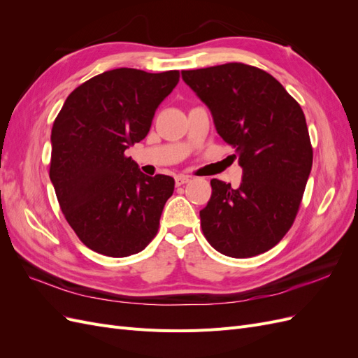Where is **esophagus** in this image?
<instances>
[{"label":"esophagus","mask_w":358,"mask_h":358,"mask_svg":"<svg viewBox=\"0 0 358 358\" xmlns=\"http://www.w3.org/2000/svg\"><path fill=\"white\" fill-rule=\"evenodd\" d=\"M191 179H189V176H185V175H179V176H176L175 178V182H176V185L178 187H180V185H185V183H188Z\"/></svg>","instance_id":"obj_1"}]
</instances>
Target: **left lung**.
<instances>
[{
    "label": "left lung",
    "mask_w": 358,
    "mask_h": 358,
    "mask_svg": "<svg viewBox=\"0 0 358 358\" xmlns=\"http://www.w3.org/2000/svg\"><path fill=\"white\" fill-rule=\"evenodd\" d=\"M182 79L243 170L239 188L210 180L203 234L227 257L263 254L291 229L305 192L313 158L305 113L273 76L242 62L183 70Z\"/></svg>",
    "instance_id": "1"
}]
</instances>
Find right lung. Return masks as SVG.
Instances as JSON below:
<instances>
[{
	"label": "right lung",
	"instance_id": "add662e5",
	"mask_svg": "<svg viewBox=\"0 0 358 358\" xmlns=\"http://www.w3.org/2000/svg\"><path fill=\"white\" fill-rule=\"evenodd\" d=\"M179 71H104L78 86L52 127L49 176L61 210L92 251L128 257L158 233L175 179L146 176L125 155L143 140Z\"/></svg>",
	"mask_w": 358,
	"mask_h": 358
}]
</instances>
